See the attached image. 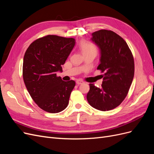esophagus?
<instances>
[{
    "label": "esophagus",
    "instance_id": "esophagus-1",
    "mask_svg": "<svg viewBox=\"0 0 154 154\" xmlns=\"http://www.w3.org/2000/svg\"><path fill=\"white\" fill-rule=\"evenodd\" d=\"M76 84L77 85H81V84H82V83H84V82H83L82 80H77L76 81Z\"/></svg>",
    "mask_w": 154,
    "mask_h": 154
}]
</instances>
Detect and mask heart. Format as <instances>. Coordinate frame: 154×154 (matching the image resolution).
<instances>
[{
    "instance_id": "1",
    "label": "heart",
    "mask_w": 154,
    "mask_h": 154,
    "mask_svg": "<svg viewBox=\"0 0 154 154\" xmlns=\"http://www.w3.org/2000/svg\"><path fill=\"white\" fill-rule=\"evenodd\" d=\"M80 48L84 54L89 53L96 54L97 53V48L95 45L90 42H83L80 45Z\"/></svg>"
}]
</instances>
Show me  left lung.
I'll use <instances>...</instances> for the list:
<instances>
[{
    "label": "left lung",
    "instance_id": "8db88e82",
    "mask_svg": "<svg viewBox=\"0 0 154 154\" xmlns=\"http://www.w3.org/2000/svg\"><path fill=\"white\" fill-rule=\"evenodd\" d=\"M91 40L100 49L101 88L90 83L87 101L92 107L108 111L118 106L127 96L134 76L132 53L125 40L112 31L101 29L92 33Z\"/></svg>",
    "mask_w": 154,
    "mask_h": 154
}]
</instances>
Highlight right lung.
<instances>
[{
  "label": "right lung",
  "instance_id": "add662e5",
  "mask_svg": "<svg viewBox=\"0 0 154 154\" xmlns=\"http://www.w3.org/2000/svg\"><path fill=\"white\" fill-rule=\"evenodd\" d=\"M74 45L73 38L49 35L35 40L25 53L22 75L27 90L35 103L48 112H60L69 104L76 83L63 81L57 72L62 71Z\"/></svg>",
  "mask_w": 154,
  "mask_h": 154
}]
</instances>
